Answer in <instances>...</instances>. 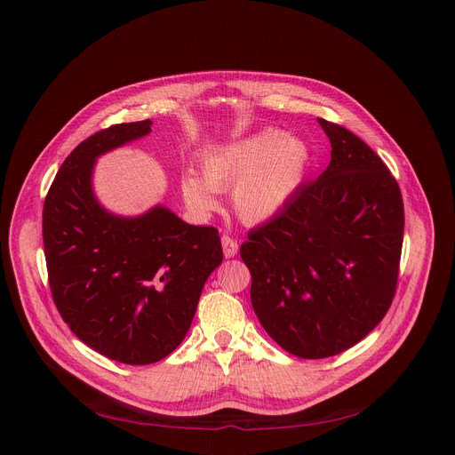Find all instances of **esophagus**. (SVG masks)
<instances>
[{
    "label": "esophagus",
    "instance_id": "esophagus-1",
    "mask_svg": "<svg viewBox=\"0 0 455 455\" xmlns=\"http://www.w3.org/2000/svg\"><path fill=\"white\" fill-rule=\"evenodd\" d=\"M221 245H223V252L227 259H232V256L238 254V242H235L234 238H230V235H223L221 238Z\"/></svg>",
    "mask_w": 455,
    "mask_h": 455
}]
</instances>
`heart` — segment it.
<instances>
[{
	"instance_id": "1",
	"label": "heart",
	"mask_w": 455,
	"mask_h": 455,
	"mask_svg": "<svg viewBox=\"0 0 455 455\" xmlns=\"http://www.w3.org/2000/svg\"><path fill=\"white\" fill-rule=\"evenodd\" d=\"M310 165V148L299 137L266 128L238 141L215 147L201 164L203 179L186 171L180 189L195 212H212L215 195L232 189V212L245 225H260L291 199Z\"/></svg>"
}]
</instances>
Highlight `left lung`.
Here are the masks:
<instances>
[{
    "label": "left lung",
    "instance_id": "left-lung-1",
    "mask_svg": "<svg viewBox=\"0 0 455 455\" xmlns=\"http://www.w3.org/2000/svg\"><path fill=\"white\" fill-rule=\"evenodd\" d=\"M318 123L331 141L327 169L240 249L262 327L301 359L339 355L385 318L405 223L400 186L381 157L344 126Z\"/></svg>",
    "mask_w": 455,
    "mask_h": 455
}]
</instances>
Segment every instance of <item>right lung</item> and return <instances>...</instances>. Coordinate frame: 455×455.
Segmentation results:
<instances>
[{
  "mask_svg": "<svg viewBox=\"0 0 455 455\" xmlns=\"http://www.w3.org/2000/svg\"><path fill=\"white\" fill-rule=\"evenodd\" d=\"M152 121L113 124L77 145L43 210L53 303L84 344L111 361L152 364L184 340L210 273L223 262L220 230L184 223L165 206L118 217L94 199L98 156L150 133Z\"/></svg>",
  "mask_w": 455,
  "mask_h": 455,
  "instance_id": "add662e5",
  "label": "right lung"
}]
</instances>
